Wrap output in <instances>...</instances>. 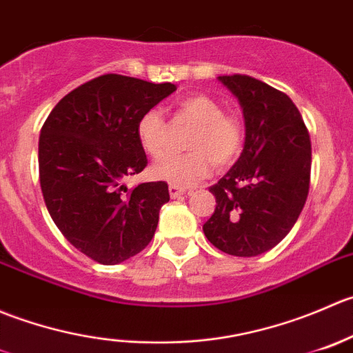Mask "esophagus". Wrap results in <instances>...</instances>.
<instances>
[{
  "label": "esophagus",
  "mask_w": 353,
  "mask_h": 353,
  "mask_svg": "<svg viewBox=\"0 0 353 353\" xmlns=\"http://www.w3.org/2000/svg\"><path fill=\"white\" fill-rule=\"evenodd\" d=\"M168 190H170V195H172V199L181 197V195H185V194H187V190H185V188H180V187H176V185H170V187H168Z\"/></svg>",
  "instance_id": "1"
}]
</instances>
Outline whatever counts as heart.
<instances>
[{
  "mask_svg": "<svg viewBox=\"0 0 353 353\" xmlns=\"http://www.w3.org/2000/svg\"><path fill=\"white\" fill-rule=\"evenodd\" d=\"M175 113L181 120L197 125L188 139L192 152L172 154L159 159L151 168L156 180L168 181L176 187H190L211 175L216 168H228L242 151L243 130L240 121L205 94H190L175 104ZM137 139L142 149L152 158H159L168 145V123L158 108L144 111L137 121Z\"/></svg>",
  "mask_w": 353,
  "mask_h": 353,
  "instance_id": "obj_1",
  "label": "heart"
}]
</instances>
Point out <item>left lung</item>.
<instances>
[{
    "label": "left lung",
    "instance_id": "left-lung-1",
    "mask_svg": "<svg viewBox=\"0 0 353 353\" xmlns=\"http://www.w3.org/2000/svg\"><path fill=\"white\" fill-rule=\"evenodd\" d=\"M239 99L245 145L239 161L209 188L216 209L202 230L216 249L254 257L294 228L309 194L310 139L294 101L249 75L218 77Z\"/></svg>",
    "mask_w": 353,
    "mask_h": 353
}]
</instances>
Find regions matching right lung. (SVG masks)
<instances>
[{
    "instance_id": "right-lung-1",
    "label": "right lung",
    "mask_w": 353,
    "mask_h": 353,
    "mask_svg": "<svg viewBox=\"0 0 353 353\" xmlns=\"http://www.w3.org/2000/svg\"><path fill=\"white\" fill-rule=\"evenodd\" d=\"M175 90V83L108 73L66 94L41 128L48 211L63 236L96 263H123L154 236L168 183L127 188L125 181L148 166L139 118Z\"/></svg>"
}]
</instances>
